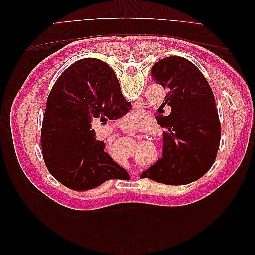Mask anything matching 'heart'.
I'll return each instance as SVG.
<instances>
[{
  "label": "heart",
  "instance_id": "heart-1",
  "mask_svg": "<svg viewBox=\"0 0 255 255\" xmlns=\"http://www.w3.org/2000/svg\"><path fill=\"white\" fill-rule=\"evenodd\" d=\"M121 122L128 128H136L138 125H139V118L135 117L133 114H128L127 117H125L121 120ZM135 152L138 155V158H139V163H142L143 159L148 156V153H149L145 149L144 150L139 149V150H136Z\"/></svg>",
  "mask_w": 255,
  "mask_h": 255
}]
</instances>
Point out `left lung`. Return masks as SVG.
Wrapping results in <instances>:
<instances>
[{
	"label": "left lung",
	"instance_id": "8db88e82",
	"mask_svg": "<svg viewBox=\"0 0 255 255\" xmlns=\"http://www.w3.org/2000/svg\"><path fill=\"white\" fill-rule=\"evenodd\" d=\"M166 90L171 113L157 115L164 133L163 157L140 177L167 185H186L202 177L217 156L221 127L215 97L202 72L186 58L170 56L152 68Z\"/></svg>",
	"mask_w": 255,
	"mask_h": 255
}]
</instances>
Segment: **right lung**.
<instances>
[{
  "mask_svg": "<svg viewBox=\"0 0 255 255\" xmlns=\"http://www.w3.org/2000/svg\"><path fill=\"white\" fill-rule=\"evenodd\" d=\"M132 104L122 96L113 69L97 58L68 67L50 92L42 120L41 149L54 179L75 191L94 189L129 175L104 152L91 123L113 120Z\"/></svg>",
  "mask_w": 255,
  "mask_h": 255,
  "instance_id": "right-lung-1",
  "label": "right lung"
}]
</instances>
